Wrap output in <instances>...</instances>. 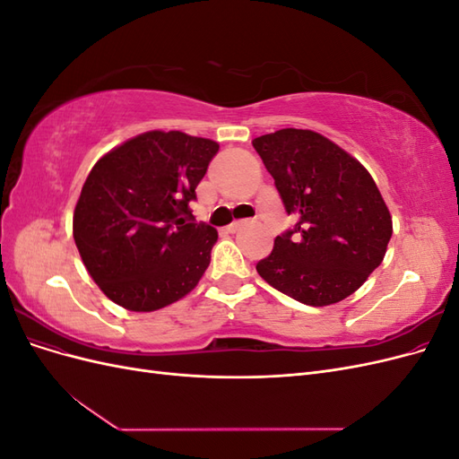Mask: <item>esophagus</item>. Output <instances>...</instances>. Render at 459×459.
I'll list each match as a JSON object with an SVG mask.
<instances>
[{
	"label": "esophagus",
	"mask_w": 459,
	"mask_h": 459,
	"mask_svg": "<svg viewBox=\"0 0 459 459\" xmlns=\"http://www.w3.org/2000/svg\"><path fill=\"white\" fill-rule=\"evenodd\" d=\"M243 226H247V221H243V220H235L233 224H230V226L226 228V231H228V233H235V231H239Z\"/></svg>",
	"instance_id": "1"
}]
</instances>
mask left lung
Here are the masks:
<instances>
[{"label":"left lung","mask_w":459,"mask_h":459,"mask_svg":"<svg viewBox=\"0 0 459 459\" xmlns=\"http://www.w3.org/2000/svg\"><path fill=\"white\" fill-rule=\"evenodd\" d=\"M295 230L277 235L256 264L264 281L308 307L351 297L379 266L393 235L377 184L364 164L325 135L283 128L255 137Z\"/></svg>","instance_id":"1"}]
</instances>
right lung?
<instances>
[{"mask_svg": "<svg viewBox=\"0 0 459 459\" xmlns=\"http://www.w3.org/2000/svg\"><path fill=\"white\" fill-rule=\"evenodd\" d=\"M218 149L206 137L151 130L93 164L73 235L91 280L118 307L159 310L201 281L218 231L193 224L189 203Z\"/></svg>", "mask_w": 459, "mask_h": 459, "instance_id": "add662e5", "label": "right lung"}]
</instances>
